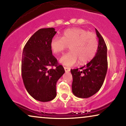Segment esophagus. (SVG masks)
Masks as SVG:
<instances>
[{"label":"esophagus","instance_id":"34e87169","mask_svg":"<svg viewBox=\"0 0 126 126\" xmlns=\"http://www.w3.org/2000/svg\"><path fill=\"white\" fill-rule=\"evenodd\" d=\"M63 68H64L65 71L66 72H69L70 70V68H68V67H65V66H64V67H63Z\"/></svg>","mask_w":126,"mask_h":126}]
</instances>
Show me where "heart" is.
I'll return each mask as SVG.
<instances>
[{
	"label": "heart",
	"mask_w": 126,
	"mask_h": 126,
	"mask_svg": "<svg viewBox=\"0 0 126 126\" xmlns=\"http://www.w3.org/2000/svg\"><path fill=\"white\" fill-rule=\"evenodd\" d=\"M70 46V51L60 59V63L71 66L79 61L84 64L90 61L97 53L99 47L97 36L81 28L65 30L61 38L55 37L50 42L51 49L56 54H59Z\"/></svg>",
	"instance_id": "1"
}]
</instances>
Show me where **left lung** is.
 Instances as JSON below:
<instances>
[{
	"instance_id": "obj_1",
	"label": "left lung",
	"mask_w": 126,
	"mask_h": 126,
	"mask_svg": "<svg viewBox=\"0 0 126 126\" xmlns=\"http://www.w3.org/2000/svg\"><path fill=\"white\" fill-rule=\"evenodd\" d=\"M99 47L96 56L85 66L71 69L73 77L72 92L77 97L88 98L97 92L104 82L107 71V48L105 41L97 29Z\"/></svg>"
}]
</instances>
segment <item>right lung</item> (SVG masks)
I'll list each match as a JSON object with an SVG mask.
<instances>
[{"instance_id":"right-lung-1","label":"right lung","mask_w":126,"mask_h":126,"mask_svg":"<svg viewBox=\"0 0 126 126\" xmlns=\"http://www.w3.org/2000/svg\"><path fill=\"white\" fill-rule=\"evenodd\" d=\"M55 29H41L29 39L23 48L22 58V76L27 92L34 99L46 102L57 95L56 83L65 73L53 56L51 39ZM54 66L56 68L52 67Z\"/></svg>"}]
</instances>
